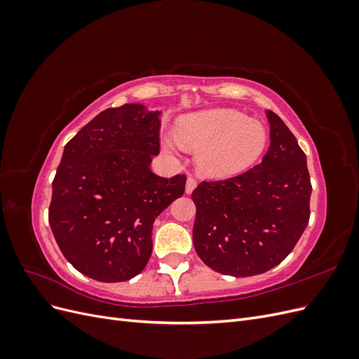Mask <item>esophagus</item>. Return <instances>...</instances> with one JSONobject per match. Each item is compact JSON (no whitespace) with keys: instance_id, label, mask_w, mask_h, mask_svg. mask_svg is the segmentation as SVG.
Listing matches in <instances>:
<instances>
[{"instance_id":"34e87169","label":"esophagus","mask_w":359,"mask_h":359,"mask_svg":"<svg viewBox=\"0 0 359 359\" xmlns=\"http://www.w3.org/2000/svg\"><path fill=\"white\" fill-rule=\"evenodd\" d=\"M196 186H198V180L194 178L193 175H189V178H187V184H186V193H187V194L193 193V190L196 189Z\"/></svg>"}]
</instances>
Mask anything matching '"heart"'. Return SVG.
Returning <instances> with one entry per match:
<instances>
[{
    "label": "heart",
    "mask_w": 359,
    "mask_h": 359,
    "mask_svg": "<svg viewBox=\"0 0 359 359\" xmlns=\"http://www.w3.org/2000/svg\"><path fill=\"white\" fill-rule=\"evenodd\" d=\"M178 137L184 147L201 148L199 169L211 178H226L248 169L264 153V124L233 109H214L182 118Z\"/></svg>",
    "instance_id": "b5f03b06"
}]
</instances>
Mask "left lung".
Instances as JSON below:
<instances>
[{
  "label": "left lung",
  "mask_w": 359,
  "mask_h": 359,
  "mask_svg": "<svg viewBox=\"0 0 359 359\" xmlns=\"http://www.w3.org/2000/svg\"><path fill=\"white\" fill-rule=\"evenodd\" d=\"M271 144L262 161L240 175L202 181L193 190L198 256L217 273L250 277L287 257L310 220L311 182L297 137L266 111Z\"/></svg>",
  "instance_id": "1"
}]
</instances>
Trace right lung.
<instances>
[{
  "instance_id": "1",
  "label": "right lung",
  "mask_w": 359,
  "mask_h": 359,
  "mask_svg": "<svg viewBox=\"0 0 359 359\" xmlns=\"http://www.w3.org/2000/svg\"><path fill=\"white\" fill-rule=\"evenodd\" d=\"M160 112L109 107L64 147L52 182L49 224L64 257L83 276L115 283L137 276L153 253V223L182 196L186 175L151 172Z\"/></svg>"
}]
</instances>
